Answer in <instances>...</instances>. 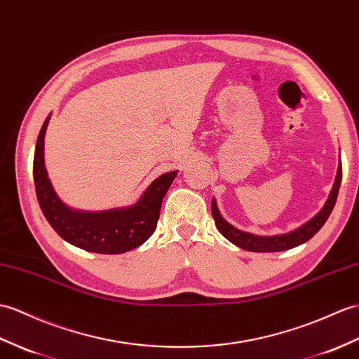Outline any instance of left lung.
<instances>
[{"label": "left lung", "instance_id": "obj_1", "mask_svg": "<svg viewBox=\"0 0 359 359\" xmlns=\"http://www.w3.org/2000/svg\"><path fill=\"white\" fill-rule=\"evenodd\" d=\"M341 177H343V166H341V162H339L335 183H333L329 198L326 200V203H324V206L321 208V211L316 214L315 217H312L309 222H306L299 228L287 232V234L255 236V234H251V232L240 231L222 217L217 203H215V198H212L211 212H212V217L215 222V226H217V229L222 232L224 238H228L231 243H234L236 246H238L241 249H246V251H251V252L287 251V249H292L295 246L306 243L307 240H311L316 234V232L323 228V224L326 223V220L329 219L333 206H335L339 185H341Z\"/></svg>", "mask_w": 359, "mask_h": 359}]
</instances>
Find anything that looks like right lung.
Segmentation results:
<instances>
[{"instance_id": "obj_1", "label": "right lung", "mask_w": 359, "mask_h": 359, "mask_svg": "<svg viewBox=\"0 0 359 359\" xmlns=\"http://www.w3.org/2000/svg\"><path fill=\"white\" fill-rule=\"evenodd\" d=\"M50 116L41 128L35 157L33 180L41 211L56 234L70 245L96 254H123L151 237L159 220L162 200L176 179L177 171L165 172L149 185L137 203L108 211H78L61 202L47 176L44 165V137Z\"/></svg>"}]
</instances>
